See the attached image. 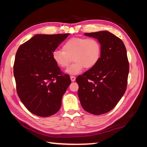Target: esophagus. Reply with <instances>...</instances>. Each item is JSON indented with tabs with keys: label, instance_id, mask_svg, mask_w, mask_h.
<instances>
[{
	"label": "esophagus",
	"instance_id": "obj_1",
	"mask_svg": "<svg viewBox=\"0 0 147 147\" xmlns=\"http://www.w3.org/2000/svg\"><path fill=\"white\" fill-rule=\"evenodd\" d=\"M75 77H74V76H71L70 77V80H71V81L72 82H75Z\"/></svg>",
	"mask_w": 147,
	"mask_h": 147
}]
</instances>
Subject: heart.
Masks as SVG:
<instances>
[{
    "instance_id": "b5f03b06",
    "label": "heart",
    "mask_w": 147,
    "mask_h": 147,
    "mask_svg": "<svg viewBox=\"0 0 147 147\" xmlns=\"http://www.w3.org/2000/svg\"><path fill=\"white\" fill-rule=\"evenodd\" d=\"M102 54L100 42L94 38L74 37L66 41L63 51H53L52 57L56 64L65 69L73 61L75 63L65 70L70 75H78L85 67L90 69L98 63Z\"/></svg>"
}]
</instances>
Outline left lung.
<instances>
[{
	"label": "left lung",
	"instance_id": "left-lung-1",
	"mask_svg": "<svg viewBox=\"0 0 147 147\" xmlns=\"http://www.w3.org/2000/svg\"><path fill=\"white\" fill-rule=\"evenodd\" d=\"M97 38L102 47L99 61L76 78L78 95L86 112L101 115L112 110L126 91L129 65L121 39L108 31L85 33Z\"/></svg>",
	"mask_w": 147,
	"mask_h": 147
}]
</instances>
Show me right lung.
<instances>
[{"mask_svg": "<svg viewBox=\"0 0 147 147\" xmlns=\"http://www.w3.org/2000/svg\"><path fill=\"white\" fill-rule=\"evenodd\" d=\"M70 34H37L18 48L13 74L20 100L30 112L47 117L58 112L63 96L71 83L52 57Z\"/></svg>", "mask_w": 147, "mask_h": 147, "instance_id": "add662e5", "label": "right lung"}]
</instances>
